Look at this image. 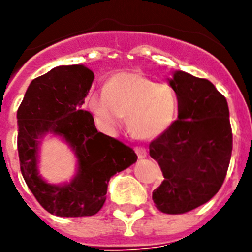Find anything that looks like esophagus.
I'll list each match as a JSON object with an SVG mask.
<instances>
[{"instance_id": "obj_1", "label": "esophagus", "mask_w": 252, "mask_h": 252, "mask_svg": "<svg viewBox=\"0 0 252 252\" xmlns=\"http://www.w3.org/2000/svg\"><path fill=\"white\" fill-rule=\"evenodd\" d=\"M135 153H137L139 159H143L147 157V149L144 147H135Z\"/></svg>"}]
</instances>
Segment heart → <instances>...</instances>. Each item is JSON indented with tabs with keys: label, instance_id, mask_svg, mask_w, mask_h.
Wrapping results in <instances>:
<instances>
[{
	"label": "heart",
	"instance_id": "b5f03b06",
	"mask_svg": "<svg viewBox=\"0 0 252 252\" xmlns=\"http://www.w3.org/2000/svg\"><path fill=\"white\" fill-rule=\"evenodd\" d=\"M87 104L103 128L117 129L128 115L129 133L139 139H152L175 121L178 95L168 83L139 73H118L109 78L105 91L89 94Z\"/></svg>",
	"mask_w": 252,
	"mask_h": 252
}]
</instances>
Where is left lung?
I'll use <instances>...</instances> for the list:
<instances>
[{"instance_id":"left-lung-1","label":"left lung","mask_w":252,"mask_h":252,"mask_svg":"<svg viewBox=\"0 0 252 252\" xmlns=\"http://www.w3.org/2000/svg\"><path fill=\"white\" fill-rule=\"evenodd\" d=\"M170 86L178 95V119L149 144L164 180L153 201L178 215L208 203L220 190L232 152L226 98L208 79L176 70Z\"/></svg>"}]
</instances>
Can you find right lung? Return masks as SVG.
Returning a JSON list of instances; mask_svg holds the SVG:
<instances>
[{
    "mask_svg": "<svg viewBox=\"0 0 252 252\" xmlns=\"http://www.w3.org/2000/svg\"><path fill=\"white\" fill-rule=\"evenodd\" d=\"M94 73L82 64L60 65L31 82L17 110V149L23 179L42 208L63 218L95 215L105 203L108 182L137 161L130 147L99 133L82 109ZM57 133L73 148L79 173L70 183L52 186L38 175L39 139Z\"/></svg>",
    "mask_w": 252,
    "mask_h": 252,
    "instance_id": "add662e5",
    "label": "right lung"
}]
</instances>
